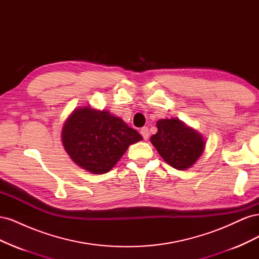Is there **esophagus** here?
<instances>
[{
  "mask_svg": "<svg viewBox=\"0 0 259 259\" xmlns=\"http://www.w3.org/2000/svg\"><path fill=\"white\" fill-rule=\"evenodd\" d=\"M140 134H142V136L144 137L145 140H147L149 138V135H150V133H149V128L148 127H143L142 130H140Z\"/></svg>",
  "mask_w": 259,
  "mask_h": 259,
  "instance_id": "1",
  "label": "esophagus"
}]
</instances>
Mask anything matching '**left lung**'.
<instances>
[{"label": "left lung", "instance_id": "1", "mask_svg": "<svg viewBox=\"0 0 259 259\" xmlns=\"http://www.w3.org/2000/svg\"><path fill=\"white\" fill-rule=\"evenodd\" d=\"M158 133L150 140L170 166L186 169L192 166L204 150V139L177 119L156 122Z\"/></svg>", "mask_w": 259, "mask_h": 259}]
</instances>
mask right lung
Wrapping results in <instances>:
<instances>
[{
    "label": "right lung",
    "mask_w": 259,
    "mask_h": 259,
    "mask_svg": "<svg viewBox=\"0 0 259 259\" xmlns=\"http://www.w3.org/2000/svg\"><path fill=\"white\" fill-rule=\"evenodd\" d=\"M61 138L72 161L93 174L107 173L130 145L143 139L120 117L90 107L77 109L68 117Z\"/></svg>",
    "instance_id": "add662e5"
}]
</instances>
